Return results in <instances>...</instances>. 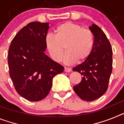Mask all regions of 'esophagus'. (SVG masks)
I'll return each instance as SVG.
<instances>
[{"label":"esophagus","mask_w":124,"mask_h":124,"mask_svg":"<svg viewBox=\"0 0 124 124\" xmlns=\"http://www.w3.org/2000/svg\"><path fill=\"white\" fill-rule=\"evenodd\" d=\"M71 71V69L69 68V67H65L64 68V72H69Z\"/></svg>","instance_id":"34e87169"}]
</instances>
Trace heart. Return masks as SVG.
<instances>
[{"instance_id": "b5f03b06", "label": "heart", "mask_w": 124, "mask_h": 124, "mask_svg": "<svg viewBox=\"0 0 124 124\" xmlns=\"http://www.w3.org/2000/svg\"><path fill=\"white\" fill-rule=\"evenodd\" d=\"M45 45L51 57L55 61L62 60L64 48L67 51L64 62L66 64L85 61L89 57L93 48V36L88 30L78 24L67 21L61 24L55 30V35L45 36Z\"/></svg>"}]
</instances>
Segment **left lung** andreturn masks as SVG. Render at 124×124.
I'll list each match as a JSON object with an SVG mask.
<instances>
[{
	"mask_svg": "<svg viewBox=\"0 0 124 124\" xmlns=\"http://www.w3.org/2000/svg\"><path fill=\"white\" fill-rule=\"evenodd\" d=\"M94 36L92 52L82 64L72 69L82 76L81 83L74 86V91L83 100L91 101L107 91L112 71V49L103 30L93 24L89 27Z\"/></svg>",
	"mask_w": 124,
	"mask_h": 124,
	"instance_id": "obj_1",
	"label": "left lung"
}]
</instances>
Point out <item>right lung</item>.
Masks as SVG:
<instances>
[{
  "mask_svg": "<svg viewBox=\"0 0 124 124\" xmlns=\"http://www.w3.org/2000/svg\"><path fill=\"white\" fill-rule=\"evenodd\" d=\"M48 29V23L28 24L14 36L9 49V75L14 88L19 95L31 101L46 97L53 78L64 69L45 54Z\"/></svg>",
  "mask_w": 124,
  "mask_h": 124,
  "instance_id": "obj_1",
  "label": "right lung"
}]
</instances>
